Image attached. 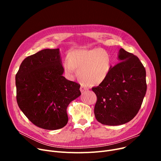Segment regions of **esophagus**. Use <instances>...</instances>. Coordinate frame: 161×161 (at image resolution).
<instances>
[{
  "label": "esophagus",
  "mask_w": 161,
  "mask_h": 161,
  "mask_svg": "<svg viewBox=\"0 0 161 161\" xmlns=\"http://www.w3.org/2000/svg\"><path fill=\"white\" fill-rule=\"evenodd\" d=\"M88 90V88L86 86H81L80 87V91L81 92V93H83V92H85L86 91H87Z\"/></svg>",
  "instance_id": "esophagus-1"
}]
</instances>
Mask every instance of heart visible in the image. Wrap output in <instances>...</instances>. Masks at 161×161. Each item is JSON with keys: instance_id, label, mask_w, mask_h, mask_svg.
Segmentation results:
<instances>
[{"instance_id": "obj_1", "label": "heart", "mask_w": 161, "mask_h": 161, "mask_svg": "<svg viewBox=\"0 0 161 161\" xmlns=\"http://www.w3.org/2000/svg\"><path fill=\"white\" fill-rule=\"evenodd\" d=\"M111 66L110 55L101 48L73 50L63 64L68 74H72L74 70L78 71L79 79L92 86L100 85L106 79Z\"/></svg>"}]
</instances>
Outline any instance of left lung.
Returning <instances> with one entry per match:
<instances>
[{"instance_id": "obj_1", "label": "left lung", "mask_w": 161, "mask_h": 161, "mask_svg": "<svg viewBox=\"0 0 161 161\" xmlns=\"http://www.w3.org/2000/svg\"><path fill=\"white\" fill-rule=\"evenodd\" d=\"M120 63L111 68L106 79L92 91L97 95L94 113L106 125L128 123L136 115L147 90L146 72L138 57L121 48Z\"/></svg>"}]
</instances>
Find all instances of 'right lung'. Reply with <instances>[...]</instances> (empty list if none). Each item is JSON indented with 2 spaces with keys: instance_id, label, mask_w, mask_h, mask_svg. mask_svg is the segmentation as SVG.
<instances>
[{
  "instance_id": "obj_1",
  "label": "right lung",
  "mask_w": 161,
  "mask_h": 161,
  "mask_svg": "<svg viewBox=\"0 0 161 161\" xmlns=\"http://www.w3.org/2000/svg\"><path fill=\"white\" fill-rule=\"evenodd\" d=\"M63 72L59 49H45L25 58L15 75L17 103L39 128L64 127L68 106L81 95L80 84L66 80Z\"/></svg>"
}]
</instances>
